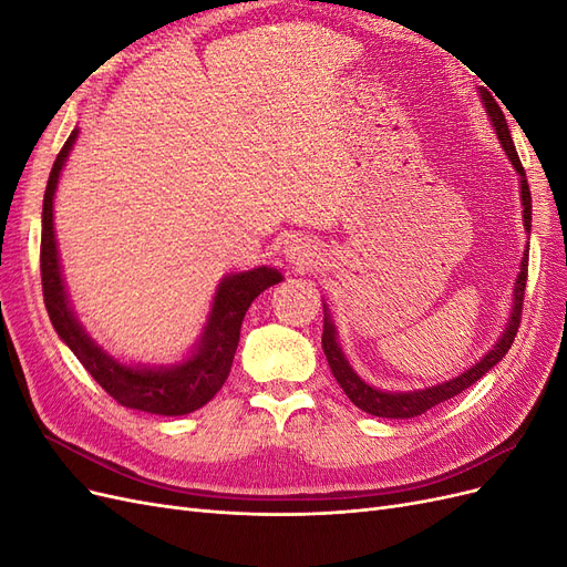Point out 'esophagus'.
Listing matches in <instances>:
<instances>
[{"label":"esophagus","instance_id":"1","mask_svg":"<svg viewBox=\"0 0 567 567\" xmlns=\"http://www.w3.org/2000/svg\"><path fill=\"white\" fill-rule=\"evenodd\" d=\"M284 255L296 269H310L319 260L317 246L310 241V238H302V236H290L284 244Z\"/></svg>","mask_w":567,"mask_h":567}]
</instances>
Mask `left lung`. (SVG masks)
<instances>
[{
  "mask_svg": "<svg viewBox=\"0 0 567 567\" xmlns=\"http://www.w3.org/2000/svg\"><path fill=\"white\" fill-rule=\"evenodd\" d=\"M480 96L485 101V111L492 120V125L496 130V136H499V142L506 151L508 161L516 167V173L520 175V203H523V227L525 231H529L532 227V196H529V184L525 177V169L523 163L518 158V151L513 146L511 140V132L506 125V117L496 104L494 96L487 90H480ZM525 284H527V250L523 255V262H520V274L516 279V286H513V310L508 317L506 329L502 333V338L496 340V346L475 362V367H471L468 371H463L461 375L452 381H444L431 388H423V390H411V392H383V390H375L369 383H364L359 375L354 373V369L350 367V362L342 354L338 340H336V326L331 321V315L323 310V333H321V348L326 359H329V367L336 375L338 385L342 388V392L348 394L352 400L354 406H359L362 411L371 416H381V419H414L425 414L427 409H433L435 404L456 398L458 392H463L466 388H471L475 381L483 379L487 371H492L496 364L502 362L506 357V352L511 350L513 340H516L518 333V326H520V315H523V298H525Z\"/></svg>",
  "mask_w": 567,
  "mask_h": 567,
  "instance_id": "1",
  "label": "left lung"
}]
</instances>
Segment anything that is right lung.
<instances>
[{"instance_id":"add662e5","label":"right lung","mask_w":567,"mask_h":567,"mask_svg":"<svg viewBox=\"0 0 567 567\" xmlns=\"http://www.w3.org/2000/svg\"><path fill=\"white\" fill-rule=\"evenodd\" d=\"M78 140V130L71 132L54 167L49 173L44 205H42V246H40V271L44 305L56 333L65 342L80 364L92 373V379L104 388L111 398L127 409L148 411L158 416H184L208 404L217 390L225 385L231 371V362L241 336V323L250 302L279 284L284 277L271 267H255L250 271L229 274L219 281L215 290L213 310L208 315L203 336L192 357L175 367H127L106 354L96 342L84 333L80 321L71 310V300L65 293L56 234H54V194L59 186L61 169L68 153Z\"/></svg>"}]
</instances>
